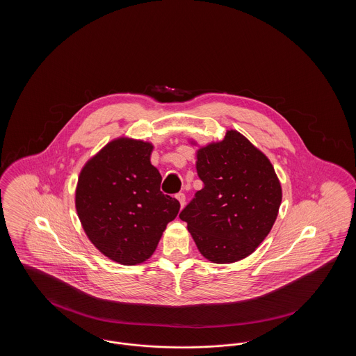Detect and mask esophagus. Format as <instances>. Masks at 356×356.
Segmentation results:
<instances>
[{
	"mask_svg": "<svg viewBox=\"0 0 356 356\" xmlns=\"http://www.w3.org/2000/svg\"><path fill=\"white\" fill-rule=\"evenodd\" d=\"M176 199L180 202L181 204V207H184V204H186V195L183 193V192H180V193H177L176 195Z\"/></svg>",
	"mask_w": 356,
	"mask_h": 356,
	"instance_id": "obj_1",
	"label": "esophagus"
}]
</instances>
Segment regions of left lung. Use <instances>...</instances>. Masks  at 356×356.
<instances>
[{
    "instance_id": "left-lung-1",
    "label": "left lung",
    "mask_w": 356,
    "mask_h": 356,
    "mask_svg": "<svg viewBox=\"0 0 356 356\" xmlns=\"http://www.w3.org/2000/svg\"><path fill=\"white\" fill-rule=\"evenodd\" d=\"M203 189L180 212L199 251L225 264L252 254L270 234L282 186L270 160L236 131L197 152Z\"/></svg>"
}]
</instances>
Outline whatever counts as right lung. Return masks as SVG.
<instances>
[{
	"label": "right lung",
	"mask_w": 356,
	"mask_h": 356,
	"mask_svg": "<svg viewBox=\"0 0 356 356\" xmlns=\"http://www.w3.org/2000/svg\"><path fill=\"white\" fill-rule=\"evenodd\" d=\"M152 145L119 138L80 173L76 209L95 247L124 266L152 256L180 203L160 191L161 175L151 164Z\"/></svg>",
	"instance_id": "add662e5"
}]
</instances>
